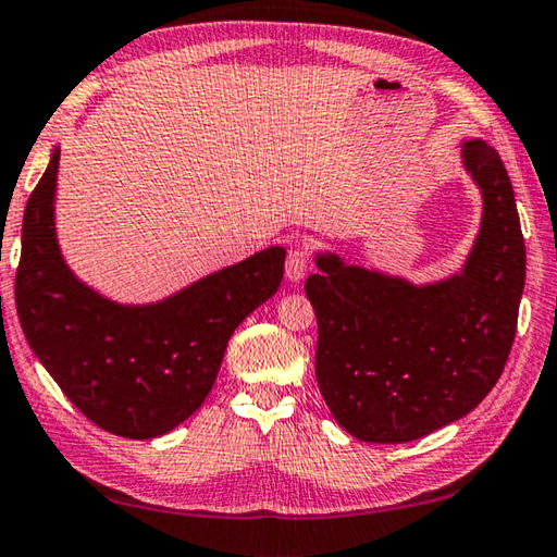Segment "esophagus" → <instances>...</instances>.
Returning <instances> with one entry per match:
<instances>
[{
	"instance_id": "obj_1",
	"label": "esophagus",
	"mask_w": 557,
	"mask_h": 557,
	"mask_svg": "<svg viewBox=\"0 0 557 557\" xmlns=\"http://www.w3.org/2000/svg\"><path fill=\"white\" fill-rule=\"evenodd\" d=\"M310 269H312V261H310L306 249L296 247V249L288 251V257H286V276H288V281H296V283L302 281L308 276Z\"/></svg>"
}]
</instances>
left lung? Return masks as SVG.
Instances as JSON below:
<instances>
[{"label": "left lung", "mask_w": 557, "mask_h": 557, "mask_svg": "<svg viewBox=\"0 0 557 557\" xmlns=\"http://www.w3.org/2000/svg\"><path fill=\"white\" fill-rule=\"evenodd\" d=\"M482 188L478 243L460 274L412 286L320 255L306 293L318 314L314 375L334 419L361 442L405 444L475 409L517 334L527 247L499 152L463 145Z\"/></svg>", "instance_id": "8db88e82"}]
</instances>
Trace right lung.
Returning a JSON list of instances; mask_svg holds the SVG:
<instances>
[{
  "mask_svg": "<svg viewBox=\"0 0 557 557\" xmlns=\"http://www.w3.org/2000/svg\"><path fill=\"white\" fill-rule=\"evenodd\" d=\"M58 160L60 150L24 213L14 286L21 330L94 424L125 438L162 436L203 405L235 327L276 293L286 251H257L152 306H119L62 261L52 213Z\"/></svg>",
  "mask_w": 557,
  "mask_h": 557,
  "instance_id": "add662e5",
  "label": "right lung"
}]
</instances>
